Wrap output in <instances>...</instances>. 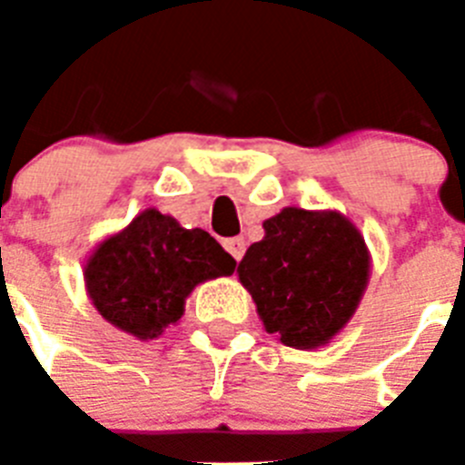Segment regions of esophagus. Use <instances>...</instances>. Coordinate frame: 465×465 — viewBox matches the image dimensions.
I'll list each match as a JSON object with an SVG mask.
<instances>
[{
    "instance_id": "1",
    "label": "esophagus",
    "mask_w": 465,
    "mask_h": 465,
    "mask_svg": "<svg viewBox=\"0 0 465 465\" xmlns=\"http://www.w3.org/2000/svg\"><path fill=\"white\" fill-rule=\"evenodd\" d=\"M224 248L229 251V253H232L233 261H241V258H243V253H246V241L241 239V236H236V239H226Z\"/></svg>"
}]
</instances>
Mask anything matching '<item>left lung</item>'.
<instances>
[{
	"instance_id": "left-lung-1",
	"label": "left lung",
	"mask_w": 465,
	"mask_h": 465,
	"mask_svg": "<svg viewBox=\"0 0 465 465\" xmlns=\"http://www.w3.org/2000/svg\"><path fill=\"white\" fill-rule=\"evenodd\" d=\"M262 229V241L236 268L262 328L297 350L328 345L367 290L371 255L364 236L340 212L304 207H284Z\"/></svg>"
}]
</instances>
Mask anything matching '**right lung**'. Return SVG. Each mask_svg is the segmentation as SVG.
Returning a JSON list of instances; mask_svg holds the SVG:
<instances>
[{"label":"right lung","instance_id":"right-lung-1","mask_svg":"<svg viewBox=\"0 0 465 465\" xmlns=\"http://www.w3.org/2000/svg\"><path fill=\"white\" fill-rule=\"evenodd\" d=\"M236 261L203 229H185L149 207L94 248L84 265L96 311L137 340H154L181 321L197 284L232 275Z\"/></svg>","mask_w":465,"mask_h":465}]
</instances>
